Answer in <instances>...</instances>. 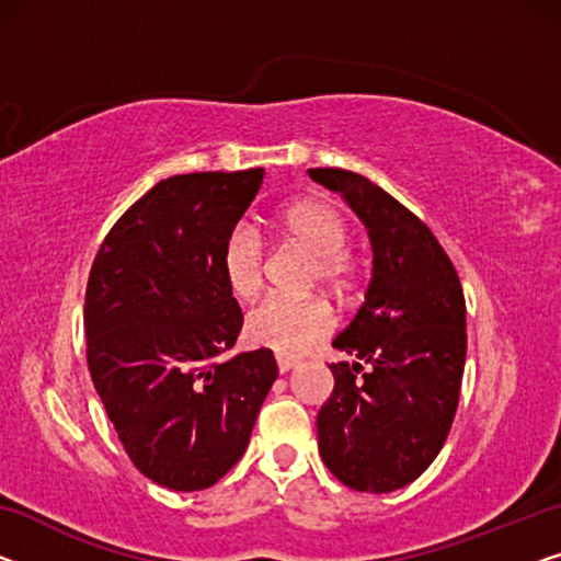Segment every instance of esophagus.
<instances>
[{
	"mask_svg": "<svg viewBox=\"0 0 561 561\" xmlns=\"http://www.w3.org/2000/svg\"><path fill=\"white\" fill-rule=\"evenodd\" d=\"M299 365V360H295V357H284V355H277V370L284 375L289 370H295V367Z\"/></svg>",
	"mask_w": 561,
	"mask_h": 561,
	"instance_id": "esophagus-1",
	"label": "esophagus"
}]
</instances>
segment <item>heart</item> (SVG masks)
I'll return each instance as SVG.
<instances>
[{"mask_svg":"<svg viewBox=\"0 0 561 561\" xmlns=\"http://www.w3.org/2000/svg\"><path fill=\"white\" fill-rule=\"evenodd\" d=\"M279 227L289 239L312 254V279L340 289L347 279L345 256L350 229L345 216L328 201H297L279 216ZM264 247L256 229L239 224L229 231L221 252V272L229 291L237 299H252L262 289ZM332 312L320 299L274 295L259 302L247 314V334L256 345L279 355H302L314 342L332 332Z\"/></svg>","mask_w":561,"mask_h":561,"instance_id":"1","label":"heart"}]
</instances>
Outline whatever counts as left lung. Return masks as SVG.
I'll return each mask as SVG.
<instances>
[{
	"mask_svg": "<svg viewBox=\"0 0 561 561\" xmlns=\"http://www.w3.org/2000/svg\"><path fill=\"white\" fill-rule=\"evenodd\" d=\"M347 201L373 247V277L332 347L334 390L317 413L324 466L355 491L390 494L438 456L458 408L466 365V302L433 231L365 175L309 169Z\"/></svg>",
	"mask_w": 561,
	"mask_h": 561,
	"instance_id": "obj_1",
	"label": "left lung"
}]
</instances>
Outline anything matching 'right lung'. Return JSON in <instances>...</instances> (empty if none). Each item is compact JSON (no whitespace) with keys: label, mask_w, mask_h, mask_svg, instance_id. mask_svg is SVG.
<instances>
[{"label":"right lung","mask_w":561,"mask_h":561,"mask_svg":"<svg viewBox=\"0 0 561 561\" xmlns=\"http://www.w3.org/2000/svg\"><path fill=\"white\" fill-rule=\"evenodd\" d=\"M262 181L264 169L158 181L90 270V378L125 454L158 486H214L244 456L277 380L266 347L219 360L244 322L224 282V241Z\"/></svg>","instance_id":"right-lung-1"}]
</instances>
